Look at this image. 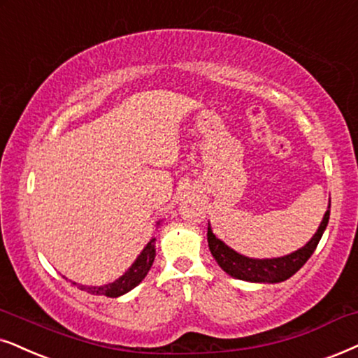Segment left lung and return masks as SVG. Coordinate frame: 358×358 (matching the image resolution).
Returning a JSON list of instances; mask_svg holds the SVG:
<instances>
[{
    "label": "left lung",
    "instance_id": "obj_1",
    "mask_svg": "<svg viewBox=\"0 0 358 358\" xmlns=\"http://www.w3.org/2000/svg\"><path fill=\"white\" fill-rule=\"evenodd\" d=\"M329 216L330 203L329 210L325 211L322 223H320L314 238L304 248H301L299 251L284 257H274V259H251V257H244L238 255L236 251H233L231 248L226 246L223 241H220L213 234L210 224H208V246H210L211 255L220 264V268L224 273L233 275V278L250 280V282H280V280H286L296 274L312 256L320 238H322L325 228H327Z\"/></svg>",
    "mask_w": 358,
    "mask_h": 358
}]
</instances>
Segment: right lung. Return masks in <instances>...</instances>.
<instances>
[{"label":"right lung","mask_w":358,"mask_h":358,"mask_svg":"<svg viewBox=\"0 0 358 358\" xmlns=\"http://www.w3.org/2000/svg\"><path fill=\"white\" fill-rule=\"evenodd\" d=\"M153 259H155V238L152 239L150 243L147 244L145 250L142 251V255L137 257V261L134 262L132 268H130L127 273L115 280V282L107 284V286L102 287H89V286H80V284H76L79 289H85V291L94 294H103L107 297H119L122 294L129 292L130 289H134L137 284L142 282V279L145 278L148 271H150Z\"/></svg>","instance_id":"right-lung-1"}]
</instances>
